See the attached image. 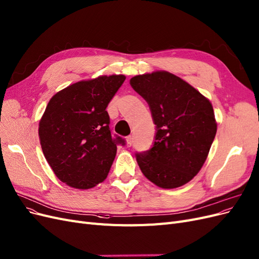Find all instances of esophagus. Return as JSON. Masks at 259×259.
<instances>
[{
  "mask_svg": "<svg viewBox=\"0 0 259 259\" xmlns=\"http://www.w3.org/2000/svg\"><path fill=\"white\" fill-rule=\"evenodd\" d=\"M133 145V136H127L126 137V146L131 147Z\"/></svg>",
  "mask_w": 259,
  "mask_h": 259,
  "instance_id": "obj_1",
  "label": "esophagus"
}]
</instances>
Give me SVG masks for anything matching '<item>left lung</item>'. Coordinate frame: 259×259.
Listing matches in <instances>:
<instances>
[{"mask_svg": "<svg viewBox=\"0 0 259 259\" xmlns=\"http://www.w3.org/2000/svg\"><path fill=\"white\" fill-rule=\"evenodd\" d=\"M130 84L148 103L155 124L152 147L135 154L140 170L164 189L190 182L204 164L216 135L209 100L166 71L136 75Z\"/></svg>", "mask_w": 259, "mask_h": 259, "instance_id": "8db88e82", "label": "left lung"}]
</instances>
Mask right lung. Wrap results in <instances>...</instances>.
<instances>
[{"label":"right lung","mask_w":259,"mask_h":259,"mask_svg":"<svg viewBox=\"0 0 259 259\" xmlns=\"http://www.w3.org/2000/svg\"><path fill=\"white\" fill-rule=\"evenodd\" d=\"M125 76L103 75L76 82L51 98L38 125L46 161L62 183L90 189L107 178L116 154L106 110Z\"/></svg>","instance_id":"1"}]
</instances>
